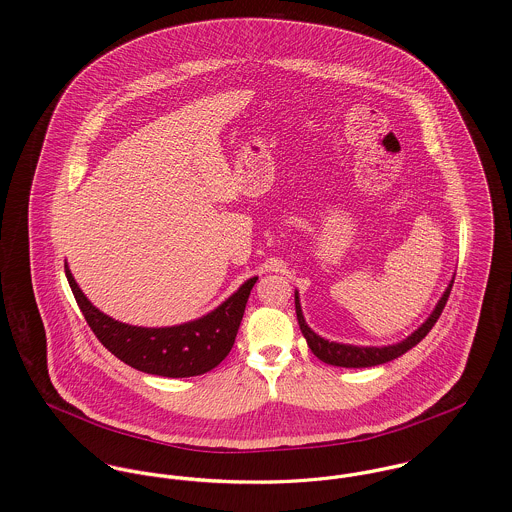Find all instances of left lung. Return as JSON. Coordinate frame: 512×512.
Here are the masks:
<instances>
[{
  "instance_id": "obj_1",
  "label": "left lung",
  "mask_w": 512,
  "mask_h": 512,
  "mask_svg": "<svg viewBox=\"0 0 512 512\" xmlns=\"http://www.w3.org/2000/svg\"><path fill=\"white\" fill-rule=\"evenodd\" d=\"M453 280L455 276L451 278L449 286L445 288L443 295L439 297L434 311L430 313V317L412 333L408 335L406 339H402L400 343H394V345H384V347H361V345H347V343H335V341H327L323 339L321 335H317L307 323H305V317H303V311H301V303H299V292L295 290V313H297V323H299V329L311 349V353L327 363V365L333 366H345V368H365V366H376L382 365V363H388V361H394L398 357H402L404 353H408L412 347H416L430 331L432 327L436 325V321L447 303V297L451 292V286H453Z\"/></svg>"
}]
</instances>
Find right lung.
Returning a JSON list of instances; mask_svg holds the SVG:
<instances>
[{
    "instance_id": "obj_1",
    "label": "right lung",
    "mask_w": 512,
    "mask_h": 512,
    "mask_svg": "<svg viewBox=\"0 0 512 512\" xmlns=\"http://www.w3.org/2000/svg\"><path fill=\"white\" fill-rule=\"evenodd\" d=\"M65 274L74 299L98 341L126 365L147 374L185 378L199 376L224 361L230 353L248 295L258 276L246 280L211 313L173 327H138L112 319L90 303L78 288L65 262Z\"/></svg>"
}]
</instances>
